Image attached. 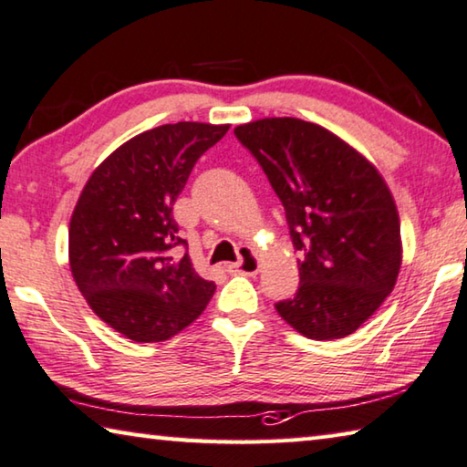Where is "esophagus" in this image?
<instances>
[{
    "mask_svg": "<svg viewBox=\"0 0 467 467\" xmlns=\"http://www.w3.org/2000/svg\"><path fill=\"white\" fill-rule=\"evenodd\" d=\"M245 255H241L239 262L228 264V272L233 274H247V276H254L260 270V257H257L249 247H241Z\"/></svg>",
    "mask_w": 467,
    "mask_h": 467,
    "instance_id": "esophagus-1",
    "label": "esophagus"
}]
</instances>
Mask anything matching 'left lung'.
I'll list each match as a JSON object with an SVG mask.
<instances>
[{"mask_svg": "<svg viewBox=\"0 0 467 467\" xmlns=\"http://www.w3.org/2000/svg\"><path fill=\"white\" fill-rule=\"evenodd\" d=\"M234 135L283 202L301 254V285L276 312L307 338L353 335L401 268V224L382 174L335 132L299 118H264Z\"/></svg>", "mask_w": 467, "mask_h": 467, "instance_id": "1", "label": "left lung"}]
</instances>
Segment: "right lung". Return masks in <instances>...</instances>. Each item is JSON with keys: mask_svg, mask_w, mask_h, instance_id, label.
<instances>
[{"mask_svg": "<svg viewBox=\"0 0 467 467\" xmlns=\"http://www.w3.org/2000/svg\"><path fill=\"white\" fill-rule=\"evenodd\" d=\"M231 124H161L132 137L88 176L68 228L70 270L88 307L135 343H160L197 320L216 285L199 276L172 207L195 161Z\"/></svg>", "mask_w": 467, "mask_h": 467, "instance_id": "right-lung-1", "label": "right lung"}]
</instances>
